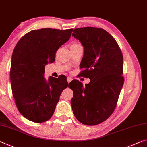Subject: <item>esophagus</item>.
Instances as JSON below:
<instances>
[{"label":"esophagus","instance_id":"1","mask_svg":"<svg viewBox=\"0 0 147 147\" xmlns=\"http://www.w3.org/2000/svg\"><path fill=\"white\" fill-rule=\"evenodd\" d=\"M67 82H68L69 83L71 82V81L73 80V78L71 77V76H68V77H67Z\"/></svg>","mask_w":147,"mask_h":147}]
</instances>
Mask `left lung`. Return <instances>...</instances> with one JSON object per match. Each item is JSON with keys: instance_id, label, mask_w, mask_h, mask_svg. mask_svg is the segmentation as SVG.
Returning <instances> with one entry per match:
<instances>
[{"instance_id": "8db88e82", "label": "left lung", "mask_w": 147, "mask_h": 147, "mask_svg": "<svg viewBox=\"0 0 147 147\" xmlns=\"http://www.w3.org/2000/svg\"><path fill=\"white\" fill-rule=\"evenodd\" d=\"M72 36L84 46L80 76L90 79L85 86L78 80L69 84L74 115L83 124H99L113 113L124 84L122 53L115 39L101 28H78Z\"/></svg>"}]
</instances>
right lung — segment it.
Segmentation results:
<instances>
[{"instance_id": "right-lung-1", "label": "right lung", "mask_w": 147, "mask_h": 147, "mask_svg": "<svg viewBox=\"0 0 147 147\" xmlns=\"http://www.w3.org/2000/svg\"><path fill=\"white\" fill-rule=\"evenodd\" d=\"M73 29L32 30L20 38L11 56L10 81L18 111L25 118L42 123L52 117L62 91L64 76L44 77V67L55 61V53L69 40Z\"/></svg>"}]
</instances>
